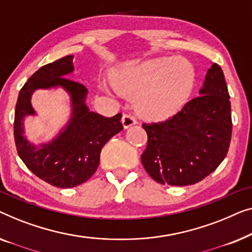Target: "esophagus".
<instances>
[{
	"mask_svg": "<svg viewBox=\"0 0 252 252\" xmlns=\"http://www.w3.org/2000/svg\"><path fill=\"white\" fill-rule=\"evenodd\" d=\"M121 122H122V126H123V127H125V129H127V127L132 126H134V125H136V123H137L136 119H134L133 116L127 115V114L122 116Z\"/></svg>",
	"mask_w": 252,
	"mask_h": 252,
	"instance_id": "1",
	"label": "esophagus"
}]
</instances>
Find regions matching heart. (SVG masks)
Wrapping results in <instances>:
<instances>
[{
    "label": "heart",
    "mask_w": 252,
    "mask_h": 252,
    "mask_svg": "<svg viewBox=\"0 0 252 252\" xmlns=\"http://www.w3.org/2000/svg\"><path fill=\"white\" fill-rule=\"evenodd\" d=\"M120 94L132 98L134 112L150 122H163L182 112L195 88V70L183 58H155L126 65L112 75Z\"/></svg>",
    "instance_id": "obj_1"
}]
</instances>
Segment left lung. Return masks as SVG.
I'll use <instances>...</instances> for the list:
<instances>
[{"instance_id":"obj_1","label":"left lung","mask_w":252,"mask_h":252,"mask_svg":"<svg viewBox=\"0 0 252 252\" xmlns=\"http://www.w3.org/2000/svg\"><path fill=\"white\" fill-rule=\"evenodd\" d=\"M198 94L165 122L143 125L148 140L141 163L155 182L193 185L215 171L227 154L231 101L224 73L217 63L208 69Z\"/></svg>"}]
</instances>
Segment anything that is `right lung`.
<instances>
[{"instance_id":"1","label":"right lung","mask_w":252,"mask_h":252,"mask_svg":"<svg viewBox=\"0 0 252 252\" xmlns=\"http://www.w3.org/2000/svg\"><path fill=\"white\" fill-rule=\"evenodd\" d=\"M73 58L69 55L44 65L28 79L19 92L13 123L21 160L35 176L60 189H72L90 179L99 165L101 148L123 130L120 113L113 118H104L90 112L86 102L87 88L66 79L74 72ZM57 87H62L70 95L71 118L50 142L35 145L24 136L23 126L26 116L36 115L31 95L38 89Z\"/></svg>"}]
</instances>
